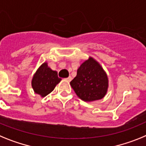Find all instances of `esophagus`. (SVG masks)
<instances>
[{"label": "esophagus", "mask_w": 146, "mask_h": 146, "mask_svg": "<svg viewBox=\"0 0 146 146\" xmlns=\"http://www.w3.org/2000/svg\"><path fill=\"white\" fill-rule=\"evenodd\" d=\"M66 80L68 81V82H70V81L72 80V77L71 76H69L68 77V78H65Z\"/></svg>", "instance_id": "obj_1"}]
</instances>
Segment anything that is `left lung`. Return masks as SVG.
Instances as JSON below:
<instances>
[{
    "label": "left lung",
    "instance_id": "8db88e82",
    "mask_svg": "<svg viewBox=\"0 0 146 146\" xmlns=\"http://www.w3.org/2000/svg\"><path fill=\"white\" fill-rule=\"evenodd\" d=\"M70 86L83 101H97L106 94L108 78L99 63L90 57L78 68L76 76L70 82Z\"/></svg>",
    "mask_w": 146,
    "mask_h": 146
}]
</instances>
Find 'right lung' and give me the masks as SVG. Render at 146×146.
I'll return each mask as SVG.
<instances>
[{
  "instance_id": "obj_1",
  "label": "right lung",
  "mask_w": 146,
  "mask_h": 146,
  "mask_svg": "<svg viewBox=\"0 0 146 146\" xmlns=\"http://www.w3.org/2000/svg\"><path fill=\"white\" fill-rule=\"evenodd\" d=\"M61 81L57 72L52 70L46 62L43 63L33 76L31 86L36 94L45 97L54 90Z\"/></svg>"
}]
</instances>
